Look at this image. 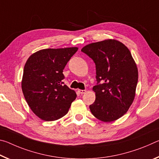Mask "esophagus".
Here are the masks:
<instances>
[{
  "label": "esophagus",
  "mask_w": 159,
  "mask_h": 159,
  "mask_svg": "<svg viewBox=\"0 0 159 159\" xmlns=\"http://www.w3.org/2000/svg\"><path fill=\"white\" fill-rule=\"evenodd\" d=\"M78 92H79L80 94H81V95H83V94H84L86 91L85 90H78Z\"/></svg>",
  "instance_id": "obj_1"
}]
</instances>
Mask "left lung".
<instances>
[{"mask_svg":"<svg viewBox=\"0 0 159 159\" xmlns=\"http://www.w3.org/2000/svg\"><path fill=\"white\" fill-rule=\"evenodd\" d=\"M81 51L95 64V101L90 105L95 117L111 122L123 116L134 100L138 80L136 64L128 48L116 40L93 43Z\"/></svg>","mask_w":159,"mask_h":159,"instance_id":"left-lung-1","label":"left lung"}]
</instances>
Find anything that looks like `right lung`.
<instances>
[{
	"instance_id": "add662e5",
	"label": "right lung",
	"mask_w": 159,
	"mask_h": 159,
	"mask_svg": "<svg viewBox=\"0 0 159 159\" xmlns=\"http://www.w3.org/2000/svg\"><path fill=\"white\" fill-rule=\"evenodd\" d=\"M78 48L44 49L31 55L24 68L21 88L26 102L37 116L46 121L67 114L76 98L64 84L63 70Z\"/></svg>"
}]
</instances>
